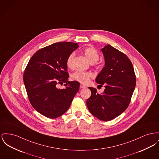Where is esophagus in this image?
Masks as SVG:
<instances>
[{
	"label": "esophagus",
	"mask_w": 159,
	"mask_h": 159,
	"mask_svg": "<svg viewBox=\"0 0 159 159\" xmlns=\"http://www.w3.org/2000/svg\"><path fill=\"white\" fill-rule=\"evenodd\" d=\"M80 88L81 89H84V88H86V86H84V85H83V84H80Z\"/></svg>",
	"instance_id": "esophagus-1"
}]
</instances>
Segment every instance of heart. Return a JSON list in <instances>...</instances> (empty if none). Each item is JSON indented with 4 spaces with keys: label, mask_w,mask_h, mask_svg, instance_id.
<instances>
[{
    "label": "heart",
    "mask_w": 159,
    "mask_h": 159,
    "mask_svg": "<svg viewBox=\"0 0 159 159\" xmlns=\"http://www.w3.org/2000/svg\"><path fill=\"white\" fill-rule=\"evenodd\" d=\"M84 56L88 61L93 64H96L97 61L99 59L100 55L98 51L93 47H86L83 51ZM75 53H71L67 57L66 60V65L68 68L72 69L74 68ZM93 77V73L89 71H84L82 70H77L71 75L72 80L79 82L83 84H86L89 82L91 78Z\"/></svg>",
    "instance_id": "b5f03b06"
}]
</instances>
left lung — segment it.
I'll use <instances>...</instances> for the list:
<instances>
[{"mask_svg": "<svg viewBox=\"0 0 159 159\" xmlns=\"http://www.w3.org/2000/svg\"><path fill=\"white\" fill-rule=\"evenodd\" d=\"M105 66L95 81L105 87L102 94L89 87L91 97L87 100L88 110L98 119L108 121L124 112L130 103L136 79L130 59L124 53L108 44L102 49Z\"/></svg>", "mask_w": 159, "mask_h": 159, "instance_id": "1", "label": "left lung"}]
</instances>
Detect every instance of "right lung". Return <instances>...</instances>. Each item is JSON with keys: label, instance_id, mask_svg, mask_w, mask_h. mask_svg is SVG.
Returning <instances> with one entry per match:
<instances>
[{"label": "right lung", "instance_id": "1", "mask_svg": "<svg viewBox=\"0 0 159 159\" xmlns=\"http://www.w3.org/2000/svg\"><path fill=\"white\" fill-rule=\"evenodd\" d=\"M79 47L77 43L59 42L42 48L31 57L26 66L23 81L32 107L44 116L54 119L70 107L79 89L77 81H68L66 60ZM66 83L65 89L56 84Z\"/></svg>", "mask_w": 159, "mask_h": 159}]
</instances>
